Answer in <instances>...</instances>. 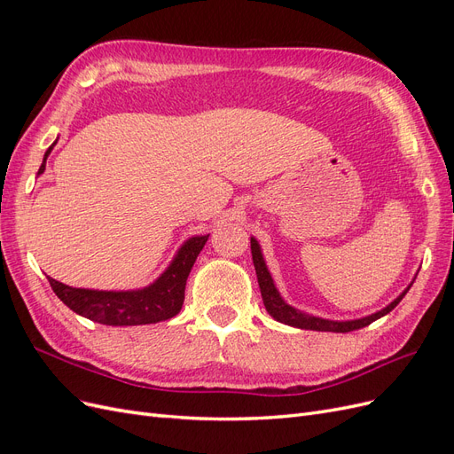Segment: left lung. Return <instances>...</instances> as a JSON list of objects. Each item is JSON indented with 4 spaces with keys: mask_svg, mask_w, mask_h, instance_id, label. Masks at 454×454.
Instances as JSON below:
<instances>
[{
    "mask_svg": "<svg viewBox=\"0 0 454 454\" xmlns=\"http://www.w3.org/2000/svg\"><path fill=\"white\" fill-rule=\"evenodd\" d=\"M252 259H254V267H255V272H257V282H259V287H261V297H263V303H265L267 312L272 316L274 320H278L282 324L301 327V329H312V332L348 333V332H354V329L365 327L371 322L379 320L380 316L388 314L397 303H400V301L403 299V295L409 292V287H411L409 286L407 290L400 297H397L395 301H392V303L387 309H382V310L371 314V316H365V318L350 320V322H333V320L316 318V316L305 314V312H301V310L290 307L287 303H284V299L280 297V294L277 292V287H274V284H272V278H270V274L267 270V265H265V261H263V255H261L259 244H257L255 239H252Z\"/></svg>",
    "mask_w": 454,
    "mask_h": 454,
    "instance_id": "1",
    "label": "left lung"
}]
</instances>
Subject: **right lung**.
I'll return each mask as SVG.
<instances>
[{
	"label": "right lung",
	"mask_w": 454,
	"mask_h": 454,
	"mask_svg": "<svg viewBox=\"0 0 454 454\" xmlns=\"http://www.w3.org/2000/svg\"><path fill=\"white\" fill-rule=\"evenodd\" d=\"M52 145L47 149L43 164L39 174L45 170V160ZM208 235L189 239L182 250L177 252L172 265L164 270L159 280L144 290L136 292H96L81 290V287L66 286L49 277L52 292L66 307L74 312L85 316V318L106 324V325H142L157 324L168 320L182 310L185 299V284L191 269H193L197 255L204 248Z\"/></svg>",
	"instance_id": "obj_1"
}]
</instances>
